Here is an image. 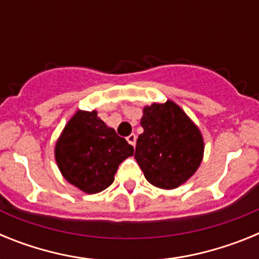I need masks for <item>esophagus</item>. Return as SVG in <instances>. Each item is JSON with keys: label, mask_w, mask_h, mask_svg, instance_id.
Here are the masks:
<instances>
[{"label": "esophagus", "mask_w": 259, "mask_h": 259, "mask_svg": "<svg viewBox=\"0 0 259 259\" xmlns=\"http://www.w3.org/2000/svg\"><path fill=\"white\" fill-rule=\"evenodd\" d=\"M127 141H128V143H130V144H131L132 146L136 145V135H135V134L130 135V136L127 137Z\"/></svg>", "instance_id": "1"}]
</instances>
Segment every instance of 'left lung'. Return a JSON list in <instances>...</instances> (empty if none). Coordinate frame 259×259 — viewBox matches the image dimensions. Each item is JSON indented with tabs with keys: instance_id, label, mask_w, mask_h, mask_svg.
I'll return each mask as SVG.
<instances>
[{
	"instance_id": "1",
	"label": "left lung",
	"mask_w": 259,
	"mask_h": 259,
	"mask_svg": "<svg viewBox=\"0 0 259 259\" xmlns=\"http://www.w3.org/2000/svg\"><path fill=\"white\" fill-rule=\"evenodd\" d=\"M141 125L135 158L146 180L163 189L187 182L202 161L200 130L172 101L146 106Z\"/></svg>"
}]
</instances>
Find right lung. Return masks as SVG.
<instances>
[{
  "label": "right lung",
  "mask_w": 259,
  "mask_h": 259,
  "mask_svg": "<svg viewBox=\"0 0 259 259\" xmlns=\"http://www.w3.org/2000/svg\"><path fill=\"white\" fill-rule=\"evenodd\" d=\"M134 146L109 128L96 111H77L56 145V159L65 179L89 194L106 189L118 166Z\"/></svg>",
  "instance_id": "1"
}]
</instances>
